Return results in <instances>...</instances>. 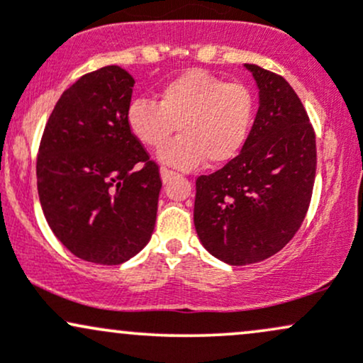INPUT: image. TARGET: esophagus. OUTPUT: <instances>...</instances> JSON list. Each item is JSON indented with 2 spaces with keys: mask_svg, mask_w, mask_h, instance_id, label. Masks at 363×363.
<instances>
[{
  "mask_svg": "<svg viewBox=\"0 0 363 363\" xmlns=\"http://www.w3.org/2000/svg\"><path fill=\"white\" fill-rule=\"evenodd\" d=\"M160 176H162V181H164V182H169L170 179H172L174 176H176V172H174V170L167 169V167H162V169H160Z\"/></svg>",
  "mask_w": 363,
  "mask_h": 363,
  "instance_id": "esophagus-1",
  "label": "esophagus"
}]
</instances>
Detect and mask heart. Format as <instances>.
Wrapping results in <instances>:
<instances>
[{
	"mask_svg": "<svg viewBox=\"0 0 363 363\" xmlns=\"http://www.w3.org/2000/svg\"><path fill=\"white\" fill-rule=\"evenodd\" d=\"M254 97L239 82H225L203 69H189L157 91V101L133 99L126 109L131 135L147 148H160L177 126L181 135L165 145L160 160L191 169L206 158L222 165L240 152L251 129Z\"/></svg>",
	"mask_w": 363,
	"mask_h": 363,
	"instance_id": "b5f03b06",
	"label": "heart"
}]
</instances>
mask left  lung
<instances>
[{
    "label": "left lung",
    "instance_id": "left-lung-1",
    "mask_svg": "<svg viewBox=\"0 0 363 363\" xmlns=\"http://www.w3.org/2000/svg\"><path fill=\"white\" fill-rule=\"evenodd\" d=\"M259 89V109L242 150L196 179L194 227L220 261L268 259L297 234L315 179V133L301 99L280 74L245 65Z\"/></svg>",
    "mask_w": 363,
    "mask_h": 363
}]
</instances>
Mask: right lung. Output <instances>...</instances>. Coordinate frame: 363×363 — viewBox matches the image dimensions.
<instances>
[{"instance_id": "add662e5", "label": "right lung", "mask_w": 363, "mask_h": 363, "mask_svg": "<svg viewBox=\"0 0 363 363\" xmlns=\"http://www.w3.org/2000/svg\"><path fill=\"white\" fill-rule=\"evenodd\" d=\"M135 80L119 66L83 74L49 116L37 191L54 235L83 261L121 264L152 237L162 179L129 131Z\"/></svg>"}]
</instances>
